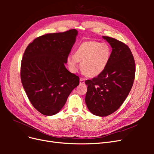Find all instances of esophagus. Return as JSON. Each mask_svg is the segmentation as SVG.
Listing matches in <instances>:
<instances>
[{
  "label": "esophagus",
  "mask_w": 154,
  "mask_h": 154,
  "mask_svg": "<svg viewBox=\"0 0 154 154\" xmlns=\"http://www.w3.org/2000/svg\"><path fill=\"white\" fill-rule=\"evenodd\" d=\"M84 83H85L84 79H83V78H80V85H83V84H84Z\"/></svg>",
  "instance_id": "34e87169"
}]
</instances>
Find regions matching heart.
Segmentation results:
<instances>
[{"instance_id":"heart-1","label":"heart","mask_w":154,"mask_h":154,"mask_svg":"<svg viewBox=\"0 0 154 154\" xmlns=\"http://www.w3.org/2000/svg\"><path fill=\"white\" fill-rule=\"evenodd\" d=\"M110 58V49L106 44L86 41L79 46L74 55L68 56L67 62L72 72L78 71L80 62L83 73L88 77L94 78L103 72Z\"/></svg>"}]
</instances>
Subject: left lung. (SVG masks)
Masks as SVG:
<instances>
[{"instance_id": "left-lung-1", "label": "left lung", "mask_w": 154, "mask_h": 154, "mask_svg": "<svg viewBox=\"0 0 154 154\" xmlns=\"http://www.w3.org/2000/svg\"><path fill=\"white\" fill-rule=\"evenodd\" d=\"M103 38L112 48L109 63L100 75L85 81L87 108L100 117L112 114L122 106L132 87L136 73L134 57L128 46L109 36Z\"/></svg>"}]
</instances>
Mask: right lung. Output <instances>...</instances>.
Wrapping results in <instances>:
<instances>
[{
    "mask_svg": "<svg viewBox=\"0 0 154 154\" xmlns=\"http://www.w3.org/2000/svg\"><path fill=\"white\" fill-rule=\"evenodd\" d=\"M75 29L49 33L27 45L21 62L23 87L35 108L45 116L57 114L80 78L65 66L76 42Z\"/></svg>",
    "mask_w": 154,
    "mask_h": 154,
    "instance_id": "1",
    "label": "right lung"
}]
</instances>
